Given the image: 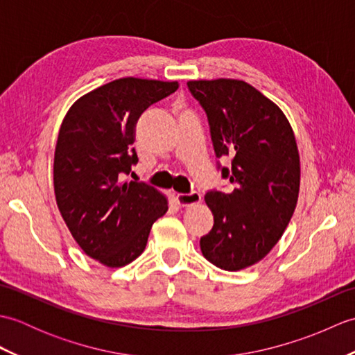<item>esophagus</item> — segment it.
Returning <instances> with one entry per match:
<instances>
[{"instance_id": "obj_1", "label": "esophagus", "mask_w": 355, "mask_h": 355, "mask_svg": "<svg viewBox=\"0 0 355 355\" xmlns=\"http://www.w3.org/2000/svg\"><path fill=\"white\" fill-rule=\"evenodd\" d=\"M175 201L178 206L182 207H192L201 202V195L197 192L192 193H175Z\"/></svg>"}]
</instances>
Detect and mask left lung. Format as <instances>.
I'll return each mask as SVG.
<instances>
[{"label": "left lung", "mask_w": 355, "mask_h": 355, "mask_svg": "<svg viewBox=\"0 0 355 355\" xmlns=\"http://www.w3.org/2000/svg\"><path fill=\"white\" fill-rule=\"evenodd\" d=\"M205 108L216 157L230 191L206 193L214 227L200 239L214 266L238 271L253 266L282 238L297 205L300 158L296 137L277 105L239 79L187 82Z\"/></svg>", "instance_id": "8db88e82"}]
</instances>
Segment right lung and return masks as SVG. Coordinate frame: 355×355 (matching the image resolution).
<instances>
[{
	"label": "right lung",
	"instance_id": "right-lung-1",
	"mask_svg": "<svg viewBox=\"0 0 355 355\" xmlns=\"http://www.w3.org/2000/svg\"><path fill=\"white\" fill-rule=\"evenodd\" d=\"M178 82L122 78L74 102L59 128L53 186L59 212L89 258L111 268L143 253L168 197L145 183L122 182L137 163L135 125Z\"/></svg>",
	"mask_w": 355,
	"mask_h": 355
}]
</instances>
